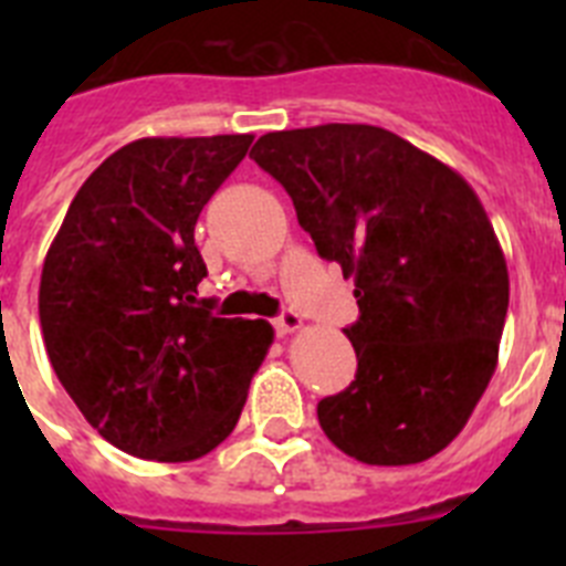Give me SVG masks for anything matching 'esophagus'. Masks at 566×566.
I'll list each match as a JSON object with an SVG mask.
<instances>
[{
    "label": "esophagus",
    "mask_w": 566,
    "mask_h": 566,
    "mask_svg": "<svg viewBox=\"0 0 566 566\" xmlns=\"http://www.w3.org/2000/svg\"><path fill=\"white\" fill-rule=\"evenodd\" d=\"M274 328H277V334H294L303 328V317L297 312H292V308H286V312L274 319Z\"/></svg>",
    "instance_id": "1"
}]
</instances>
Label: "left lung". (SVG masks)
Returning <instances> with one entry per match:
<instances>
[{"instance_id": "obj_1", "label": "left lung", "mask_w": 566, "mask_h": 566, "mask_svg": "<svg viewBox=\"0 0 566 566\" xmlns=\"http://www.w3.org/2000/svg\"><path fill=\"white\" fill-rule=\"evenodd\" d=\"M249 158L283 184L319 258L354 277L359 319L343 332L357 377L319 399V428L365 464L437 457L496 371L507 317V263L479 195L371 124L266 133Z\"/></svg>"}]
</instances>
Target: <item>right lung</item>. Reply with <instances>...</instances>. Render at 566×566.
Masks as SVG:
<instances>
[{"label": "right lung", "instance_id": "add662e5", "mask_svg": "<svg viewBox=\"0 0 566 566\" xmlns=\"http://www.w3.org/2000/svg\"><path fill=\"white\" fill-rule=\"evenodd\" d=\"M254 135L138 138L90 175L39 283L44 348L93 428L149 462H192L238 424L274 328L198 300L195 223Z\"/></svg>", "mask_w": 566, "mask_h": 566}]
</instances>
